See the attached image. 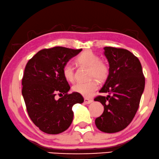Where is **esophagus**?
Instances as JSON below:
<instances>
[{
    "label": "esophagus",
    "instance_id": "esophagus-1",
    "mask_svg": "<svg viewBox=\"0 0 159 159\" xmlns=\"http://www.w3.org/2000/svg\"><path fill=\"white\" fill-rule=\"evenodd\" d=\"M93 102V100L92 99H90V98H84V103H86V104H90L91 103Z\"/></svg>",
    "mask_w": 159,
    "mask_h": 159
}]
</instances>
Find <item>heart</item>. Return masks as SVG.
<instances>
[{"instance_id": "heart-1", "label": "heart", "mask_w": 159, "mask_h": 159, "mask_svg": "<svg viewBox=\"0 0 159 159\" xmlns=\"http://www.w3.org/2000/svg\"><path fill=\"white\" fill-rule=\"evenodd\" d=\"M78 65L89 68V76L96 77L97 79L104 80L108 77L109 68L105 63L100 61V58L92 51L83 52L75 59ZM63 75L68 82L73 83L75 80L74 70L70 64H66L63 68ZM98 81L95 79H91L86 82H80L74 85L73 90L76 93L86 97H90L98 89Z\"/></svg>"}]
</instances>
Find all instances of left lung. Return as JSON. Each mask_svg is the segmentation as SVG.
Wrapping results in <instances>:
<instances>
[{"mask_svg":"<svg viewBox=\"0 0 159 159\" xmlns=\"http://www.w3.org/2000/svg\"><path fill=\"white\" fill-rule=\"evenodd\" d=\"M104 55L109 73L99 92L109 95L94 98L104 107L95 124L100 131L111 134L122 131L132 121L145 87V78L139 58L128 50L105 47Z\"/></svg>","mask_w":159,"mask_h":159,"instance_id":"8db88e82","label":"left lung"}]
</instances>
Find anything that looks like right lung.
<instances>
[{"label":"right lung","mask_w":159,"mask_h":159,"mask_svg":"<svg viewBox=\"0 0 159 159\" xmlns=\"http://www.w3.org/2000/svg\"><path fill=\"white\" fill-rule=\"evenodd\" d=\"M81 51L61 46L43 49L25 66L22 95L28 116L46 134H58L67 130L73 121V106L84 102L80 93H68L70 88L63 75L64 66ZM57 93L63 97L56 100Z\"/></svg>","instance_id":"1"}]
</instances>
